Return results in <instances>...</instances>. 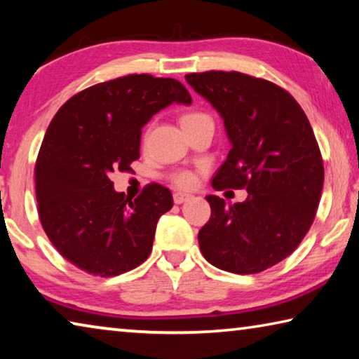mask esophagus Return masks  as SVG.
<instances>
[{
	"mask_svg": "<svg viewBox=\"0 0 359 359\" xmlns=\"http://www.w3.org/2000/svg\"><path fill=\"white\" fill-rule=\"evenodd\" d=\"M189 197H191V196H189V194H184V192H175V194H173V201H175V203H183V202H186Z\"/></svg>",
	"mask_w": 359,
	"mask_h": 359,
	"instance_id": "1",
	"label": "esophagus"
}]
</instances>
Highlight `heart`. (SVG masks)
I'll list each match as a JSON object with an SVG mask.
<instances>
[{
	"label": "heart",
	"mask_w": 359,
	"mask_h": 359,
	"mask_svg": "<svg viewBox=\"0 0 359 359\" xmlns=\"http://www.w3.org/2000/svg\"><path fill=\"white\" fill-rule=\"evenodd\" d=\"M207 118L210 117H208L207 114L201 112V110H187V112L181 115V125H183V128H186V126L202 122V120H207ZM172 181L178 187L189 189V187L196 186L197 176L192 172H189V170H181V172H176L172 175Z\"/></svg>",
	"instance_id": "1"
}]
</instances>
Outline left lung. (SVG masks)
<instances>
[{
  "mask_svg": "<svg viewBox=\"0 0 359 359\" xmlns=\"http://www.w3.org/2000/svg\"><path fill=\"white\" fill-rule=\"evenodd\" d=\"M186 81L218 110L231 141L212 186L249 192L229 207L207 196L212 217L198 231L201 252L224 271L262 273L299 247L316 217L324 165L313 128L273 81L234 70L187 74Z\"/></svg>",
  "mask_w": 359,
  "mask_h": 359,
  "instance_id": "1",
  "label": "left lung"
}]
</instances>
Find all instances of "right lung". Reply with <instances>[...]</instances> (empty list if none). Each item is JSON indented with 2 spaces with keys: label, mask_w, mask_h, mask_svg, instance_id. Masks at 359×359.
Instances as JSON below:
<instances>
[{
  "label": "right lung",
  "mask_w": 359,
  "mask_h": 359,
  "mask_svg": "<svg viewBox=\"0 0 359 359\" xmlns=\"http://www.w3.org/2000/svg\"><path fill=\"white\" fill-rule=\"evenodd\" d=\"M173 102H192L178 80L131 74L76 93L54 115L35 165L38 215L76 268L110 278L147 260L158 218L173 207L172 192L152 183L131 201L109 176L130 172L142 126Z\"/></svg>",
  "instance_id": "1"
}]
</instances>
